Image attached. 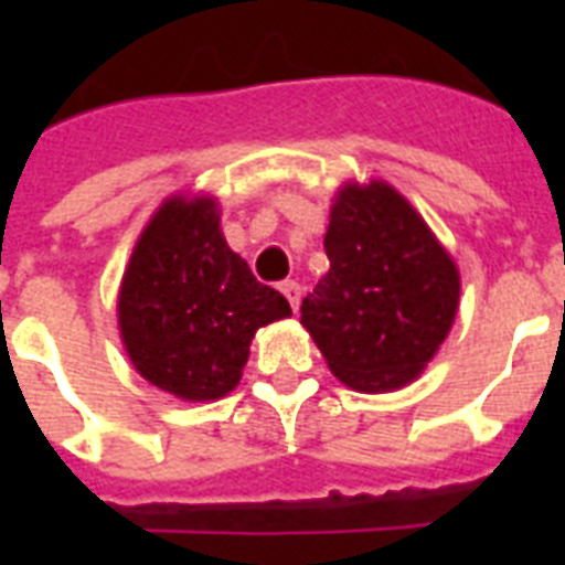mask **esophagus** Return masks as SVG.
<instances>
[{
    "instance_id": "obj_1",
    "label": "esophagus",
    "mask_w": 565,
    "mask_h": 565,
    "mask_svg": "<svg viewBox=\"0 0 565 565\" xmlns=\"http://www.w3.org/2000/svg\"><path fill=\"white\" fill-rule=\"evenodd\" d=\"M278 290L287 296V301H290V308L292 310H299V301H301V287L299 281H292V278H287V281L278 284Z\"/></svg>"
}]
</instances>
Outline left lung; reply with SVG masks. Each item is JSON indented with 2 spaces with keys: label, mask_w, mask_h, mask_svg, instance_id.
Returning a JSON list of instances; mask_svg holds the SVG:
<instances>
[{
  "label": "left lung",
  "mask_w": 565,
  "mask_h": 565,
  "mask_svg": "<svg viewBox=\"0 0 565 565\" xmlns=\"http://www.w3.org/2000/svg\"><path fill=\"white\" fill-rule=\"evenodd\" d=\"M326 255L331 269L301 301V326L331 372L361 393L413 381L455 322V260L384 181L340 190Z\"/></svg>",
  "instance_id": "1"
}]
</instances>
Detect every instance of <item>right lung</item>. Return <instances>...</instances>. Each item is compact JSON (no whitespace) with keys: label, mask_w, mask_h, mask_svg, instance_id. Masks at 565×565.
Wrapping results in <instances>:
<instances>
[{"label":"right lung","mask_w":565,"mask_h":565,"mask_svg":"<svg viewBox=\"0 0 565 565\" xmlns=\"http://www.w3.org/2000/svg\"><path fill=\"white\" fill-rule=\"evenodd\" d=\"M117 310L149 384L211 402L237 386L255 331L290 317V301L231 252L213 199H170L137 239Z\"/></svg>","instance_id":"1"}]
</instances>
